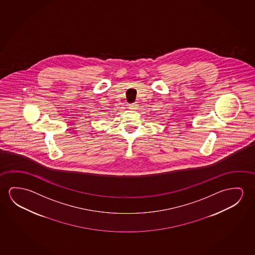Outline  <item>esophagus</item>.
Masks as SVG:
<instances>
[{
    "label": "esophagus",
    "instance_id": "1",
    "mask_svg": "<svg viewBox=\"0 0 255 255\" xmlns=\"http://www.w3.org/2000/svg\"><path fill=\"white\" fill-rule=\"evenodd\" d=\"M129 109H131V110H137V108H138V105H137V102H134V103H131V104H129Z\"/></svg>",
    "mask_w": 255,
    "mask_h": 255
}]
</instances>
